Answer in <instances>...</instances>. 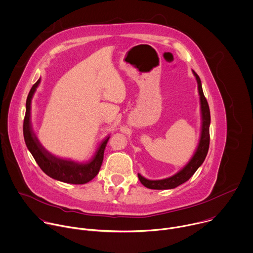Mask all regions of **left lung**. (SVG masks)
I'll list each match as a JSON object with an SVG mask.
<instances>
[{"label": "left lung", "mask_w": 253, "mask_h": 253, "mask_svg": "<svg viewBox=\"0 0 253 253\" xmlns=\"http://www.w3.org/2000/svg\"><path fill=\"white\" fill-rule=\"evenodd\" d=\"M194 76L196 77L198 83V92L200 96V105H201V134L198 146L192 156V158L188 161V163L179 170L176 174L172 175L171 177L161 179V180H148L141 176L138 173L139 181L143 186L148 189L154 190H166V189H174L179 185L188 181L197 169L203 164L209 150L210 145V124H211V115H210V108L208 102L204 96L201 79L198 74L192 70Z\"/></svg>", "instance_id": "obj_1"}]
</instances>
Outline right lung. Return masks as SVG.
<instances>
[{"label":"right lung","mask_w":253,"mask_h":253,"mask_svg":"<svg viewBox=\"0 0 253 253\" xmlns=\"http://www.w3.org/2000/svg\"><path fill=\"white\" fill-rule=\"evenodd\" d=\"M41 83V78L32 87L26 104V116L24 120V137L28 149L31 151L41 169L52 179L68 184H85L97 176L104 159V151L110 136L100 144L95 156L85 163L58 158L49 153L36 136L31 122L32 99Z\"/></svg>","instance_id":"obj_1"}]
</instances>
